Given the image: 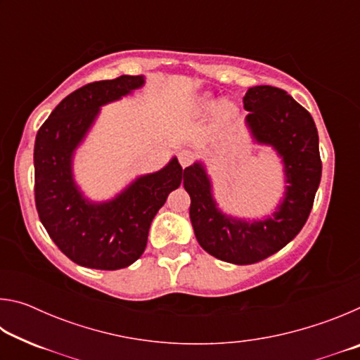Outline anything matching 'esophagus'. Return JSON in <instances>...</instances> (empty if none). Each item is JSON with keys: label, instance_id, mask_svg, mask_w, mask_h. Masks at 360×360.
Wrapping results in <instances>:
<instances>
[{"label": "esophagus", "instance_id": "obj_1", "mask_svg": "<svg viewBox=\"0 0 360 360\" xmlns=\"http://www.w3.org/2000/svg\"><path fill=\"white\" fill-rule=\"evenodd\" d=\"M178 160H179L182 168L188 167V165H191V163H192V160H193V152L187 150V149L179 150V152H178Z\"/></svg>", "mask_w": 360, "mask_h": 360}]
</instances>
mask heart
Returning <instances> with one entry per match:
<instances>
[{
	"mask_svg": "<svg viewBox=\"0 0 360 360\" xmlns=\"http://www.w3.org/2000/svg\"><path fill=\"white\" fill-rule=\"evenodd\" d=\"M214 111V122L217 125H227L233 122L240 114V106L233 100H224L217 105V98L212 94H200L192 101V112L198 117Z\"/></svg>",
	"mask_w": 360,
	"mask_h": 360,
	"instance_id": "b5f03b06",
	"label": "heart"
}]
</instances>
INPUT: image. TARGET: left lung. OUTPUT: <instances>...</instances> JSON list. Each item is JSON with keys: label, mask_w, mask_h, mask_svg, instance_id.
<instances>
[{"label": "left lung", "mask_w": 360, "mask_h": 360, "mask_svg": "<svg viewBox=\"0 0 360 360\" xmlns=\"http://www.w3.org/2000/svg\"><path fill=\"white\" fill-rule=\"evenodd\" d=\"M243 103L252 144L275 150L283 165L285 186L276 208L264 217L231 216L219 208L202 158L184 169L195 238L212 257L236 265L264 260L295 238L313 208L322 172L314 120L288 92L257 85L248 90Z\"/></svg>", "instance_id": "8db88e82"}]
</instances>
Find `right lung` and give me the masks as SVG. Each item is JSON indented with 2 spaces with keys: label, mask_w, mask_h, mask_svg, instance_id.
Returning <instances> with one entry per match:
<instances>
[{
  "label": "right lung",
  "mask_w": 360,
  "mask_h": 360,
  "mask_svg": "<svg viewBox=\"0 0 360 360\" xmlns=\"http://www.w3.org/2000/svg\"><path fill=\"white\" fill-rule=\"evenodd\" d=\"M146 77L120 76L77 89L53 109L34 141V200L42 225L66 257L95 270H120L148 245L152 219L184 178L178 158L139 174L108 200H92L75 178L76 150L101 108L144 87Z\"/></svg>",
  "instance_id": "obj_1"
}]
</instances>
